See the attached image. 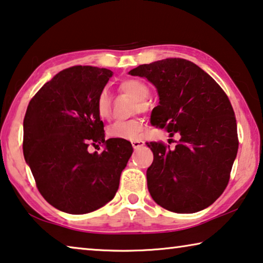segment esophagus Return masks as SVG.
<instances>
[{
  "mask_svg": "<svg viewBox=\"0 0 263 263\" xmlns=\"http://www.w3.org/2000/svg\"><path fill=\"white\" fill-rule=\"evenodd\" d=\"M132 144H133V148H134V149H139L141 147H143L144 142L142 140H135V141L132 142Z\"/></svg>",
  "mask_w": 263,
  "mask_h": 263,
  "instance_id": "obj_1",
  "label": "esophagus"
}]
</instances>
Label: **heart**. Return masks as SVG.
Returning <instances> with one entry per match:
<instances>
[{"instance_id": "b5f03b06", "label": "heart", "mask_w": 263, "mask_h": 263, "mask_svg": "<svg viewBox=\"0 0 263 263\" xmlns=\"http://www.w3.org/2000/svg\"><path fill=\"white\" fill-rule=\"evenodd\" d=\"M119 89L130 96L136 100L134 107L135 111H145L149 108L147 99L150 97V87L147 83L137 78L124 79L119 85ZM111 101L108 92L106 89L98 94L96 100V110L101 119H108L110 115ZM143 132V122L141 120H127V121H116L107 128V135L111 139L120 140H137Z\"/></svg>"}]
</instances>
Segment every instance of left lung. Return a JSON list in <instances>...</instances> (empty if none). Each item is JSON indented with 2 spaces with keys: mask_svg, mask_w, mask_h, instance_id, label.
I'll return each instance as SVG.
<instances>
[{
  "mask_svg": "<svg viewBox=\"0 0 263 263\" xmlns=\"http://www.w3.org/2000/svg\"><path fill=\"white\" fill-rule=\"evenodd\" d=\"M129 74L156 86L160 105L153 109V126L179 136L175 147L161 141L145 143L154 154L147 170L153 199L176 213L206 209L226 189L238 153L229 97L212 77L183 58L143 64Z\"/></svg>",
  "mask_w": 263,
  "mask_h": 263,
  "instance_id": "8db88e82",
  "label": "left lung"
}]
</instances>
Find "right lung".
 Returning <instances> with one entry per match:
<instances>
[{"label":"right lung","instance_id":"obj_1","mask_svg":"<svg viewBox=\"0 0 263 263\" xmlns=\"http://www.w3.org/2000/svg\"><path fill=\"white\" fill-rule=\"evenodd\" d=\"M113 72L72 66L57 73L29 102L23 121V154L36 186L63 212L84 214L113 199L133 154L127 140L105 141L96 110L98 94ZM106 145L89 154V144ZM99 150V149H98Z\"/></svg>","mask_w":263,"mask_h":263}]
</instances>
